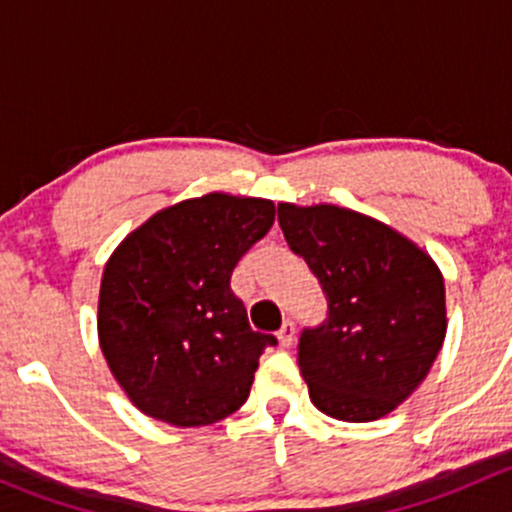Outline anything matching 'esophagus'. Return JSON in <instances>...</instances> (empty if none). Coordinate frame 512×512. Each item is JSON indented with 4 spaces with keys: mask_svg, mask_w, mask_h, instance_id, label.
<instances>
[{
    "mask_svg": "<svg viewBox=\"0 0 512 512\" xmlns=\"http://www.w3.org/2000/svg\"><path fill=\"white\" fill-rule=\"evenodd\" d=\"M295 340V325L293 320H286V323L281 325V330H278V342H281L283 347H291Z\"/></svg>",
    "mask_w": 512,
    "mask_h": 512,
    "instance_id": "34e87169",
    "label": "esophagus"
}]
</instances>
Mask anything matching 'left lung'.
Segmentation results:
<instances>
[{
    "label": "left lung",
    "mask_w": 512,
    "mask_h": 512,
    "mask_svg": "<svg viewBox=\"0 0 512 512\" xmlns=\"http://www.w3.org/2000/svg\"><path fill=\"white\" fill-rule=\"evenodd\" d=\"M278 224L328 300L323 323L298 340L310 399L340 421L389 414L424 382L444 345L439 268L382 221L333 204H278Z\"/></svg>",
    "instance_id": "1"
}]
</instances>
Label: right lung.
Listing matches in <instances>:
<instances>
[{
	"label": "right lung",
	"instance_id": "obj_1",
	"mask_svg": "<svg viewBox=\"0 0 512 512\" xmlns=\"http://www.w3.org/2000/svg\"><path fill=\"white\" fill-rule=\"evenodd\" d=\"M273 219L268 199L214 192L155 214L110 256L100 347L140 412L207 426L249 399L258 357L278 340L251 330L231 273Z\"/></svg>",
	"mask_w": 512,
	"mask_h": 512
}]
</instances>
